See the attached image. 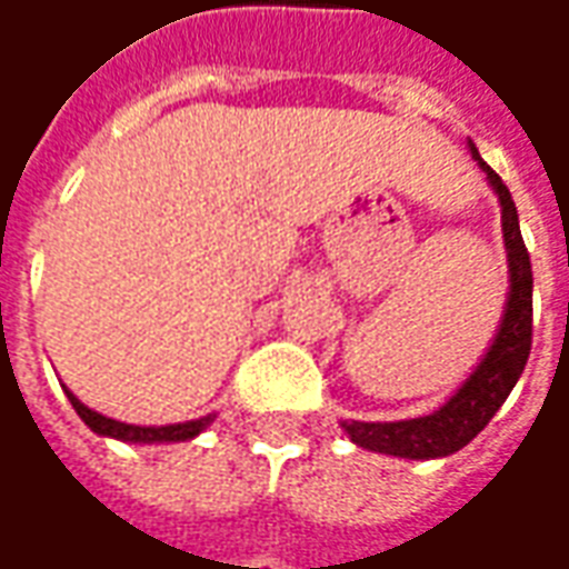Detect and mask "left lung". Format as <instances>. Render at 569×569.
<instances>
[{"label": "left lung", "mask_w": 569, "mask_h": 569, "mask_svg": "<svg viewBox=\"0 0 569 569\" xmlns=\"http://www.w3.org/2000/svg\"><path fill=\"white\" fill-rule=\"evenodd\" d=\"M471 154L477 167L487 172L489 186L501 203V238H505V253H508V300H505L499 331L492 337L487 356L471 371V378L437 411H430L425 418H409V421H340L347 437L368 452L427 461V458H446L465 449L492 421V415L515 390L517 378L523 375V366L530 359L532 266L527 244L520 238L517 207L508 186L499 179V172L480 158L473 144Z\"/></svg>", "instance_id": "left-lung-1"}]
</instances>
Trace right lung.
<instances>
[{"instance_id":"1","label":"right lung","mask_w":569,"mask_h":569,"mask_svg":"<svg viewBox=\"0 0 569 569\" xmlns=\"http://www.w3.org/2000/svg\"><path fill=\"white\" fill-rule=\"evenodd\" d=\"M64 393H68L70 406L77 409L82 421L89 425V430H96L98 437H111V440H123V442H186L194 440L201 430L213 425V418L217 415H203L198 421H182V425H163V427H142V425H123V421H113L108 415H101V411L89 409V406H82L80 399L70 393L68 387H64Z\"/></svg>"}]
</instances>
